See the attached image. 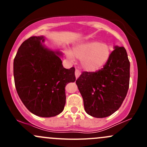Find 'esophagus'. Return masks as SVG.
Segmentation results:
<instances>
[{
    "label": "esophagus",
    "mask_w": 147,
    "mask_h": 147,
    "mask_svg": "<svg viewBox=\"0 0 147 147\" xmlns=\"http://www.w3.org/2000/svg\"><path fill=\"white\" fill-rule=\"evenodd\" d=\"M75 77H76V78H78V77H79V76H80V75H81V71L80 70H79V69H76L75 70Z\"/></svg>",
    "instance_id": "obj_1"
}]
</instances>
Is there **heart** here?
I'll list each match as a JSON object with an SVG mask.
<instances>
[{
  "instance_id": "b5f03b06",
  "label": "heart",
  "mask_w": 147,
  "mask_h": 147,
  "mask_svg": "<svg viewBox=\"0 0 147 147\" xmlns=\"http://www.w3.org/2000/svg\"><path fill=\"white\" fill-rule=\"evenodd\" d=\"M111 50V46L108 43L92 41L76 45L72 52L68 51L66 55L71 60L74 59V57L82 60V65L86 70L95 72L107 63Z\"/></svg>"
}]
</instances>
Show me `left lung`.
<instances>
[{"instance_id":"obj_1","label":"left lung","mask_w":147,"mask_h":147,"mask_svg":"<svg viewBox=\"0 0 147 147\" xmlns=\"http://www.w3.org/2000/svg\"><path fill=\"white\" fill-rule=\"evenodd\" d=\"M109 59L96 72H83L76 84L85 111L94 117H106L119 109L129 87L130 62L124 47L115 46Z\"/></svg>"}]
</instances>
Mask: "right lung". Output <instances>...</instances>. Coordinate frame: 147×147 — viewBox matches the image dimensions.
I'll list each match as a JSON object with an SVG mask.
<instances>
[{
  "label": "right lung",
  "mask_w": 147,
  "mask_h": 147,
  "mask_svg": "<svg viewBox=\"0 0 147 147\" xmlns=\"http://www.w3.org/2000/svg\"><path fill=\"white\" fill-rule=\"evenodd\" d=\"M44 40L31 36L22 43L14 60V77L25 107L37 116L50 117L63 111L65 87L75 81V69L63 68L61 54L45 48Z\"/></svg>",
  "instance_id": "add662e5"
}]
</instances>
